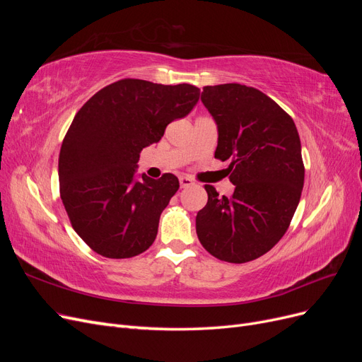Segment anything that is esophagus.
<instances>
[{
    "label": "esophagus",
    "instance_id": "34e87169",
    "mask_svg": "<svg viewBox=\"0 0 362 362\" xmlns=\"http://www.w3.org/2000/svg\"><path fill=\"white\" fill-rule=\"evenodd\" d=\"M180 185H181V189L190 187V185H193V180H190L189 177H180Z\"/></svg>",
    "mask_w": 362,
    "mask_h": 362
}]
</instances>
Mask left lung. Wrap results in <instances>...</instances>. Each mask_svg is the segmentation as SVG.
I'll return each instance as SVG.
<instances>
[{
  "label": "left lung",
  "mask_w": 362,
  "mask_h": 362,
  "mask_svg": "<svg viewBox=\"0 0 362 362\" xmlns=\"http://www.w3.org/2000/svg\"><path fill=\"white\" fill-rule=\"evenodd\" d=\"M201 101L217 125L214 157L226 161L233 196L205 185L196 234L228 262L264 255L286 234L300 201L305 169L298 128L267 95L237 83L206 86Z\"/></svg>",
  "instance_id": "1"
}]
</instances>
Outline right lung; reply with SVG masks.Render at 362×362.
Returning a JSON list of instances; mask_svg holds the SVG:
<instances>
[{
	"label": "right lung",
	"mask_w": 362,
	"mask_h": 362,
	"mask_svg": "<svg viewBox=\"0 0 362 362\" xmlns=\"http://www.w3.org/2000/svg\"><path fill=\"white\" fill-rule=\"evenodd\" d=\"M198 101L192 84L127 78L96 92L75 115L60 149V196L75 233L96 254L131 258L154 243L180 181L172 173L139 175L140 151Z\"/></svg>",
	"instance_id": "obj_1"
}]
</instances>
